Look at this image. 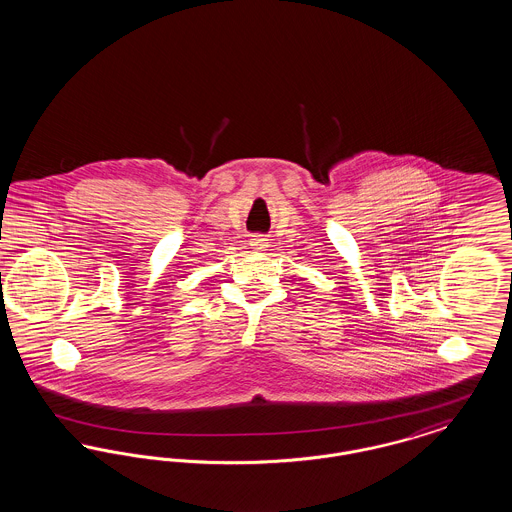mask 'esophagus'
<instances>
[{
  "label": "esophagus",
  "instance_id": "obj_1",
  "mask_svg": "<svg viewBox=\"0 0 512 512\" xmlns=\"http://www.w3.org/2000/svg\"><path fill=\"white\" fill-rule=\"evenodd\" d=\"M249 245H251L253 251H265L268 247V240L267 238H263V236H251Z\"/></svg>",
  "mask_w": 512,
  "mask_h": 512
}]
</instances>
